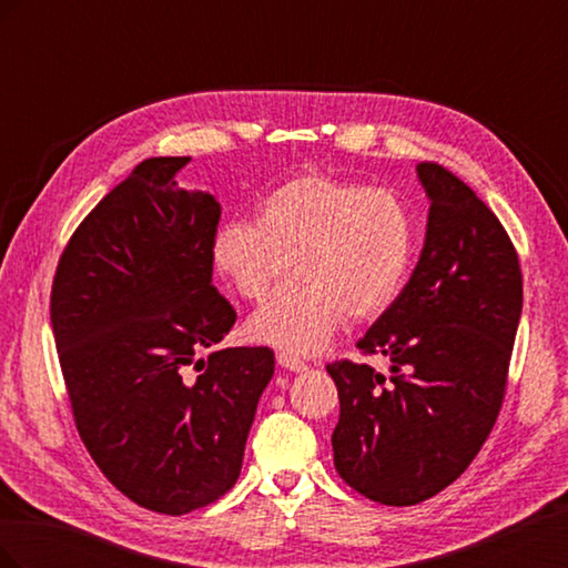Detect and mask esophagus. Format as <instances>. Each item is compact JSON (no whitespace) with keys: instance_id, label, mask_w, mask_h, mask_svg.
I'll return each instance as SVG.
<instances>
[{"instance_id":"esophagus-1","label":"esophagus","mask_w":568,"mask_h":568,"mask_svg":"<svg viewBox=\"0 0 568 568\" xmlns=\"http://www.w3.org/2000/svg\"><path fill=\"white\" fill-rule=\"evenodd\" d=\"M277 363H280V367H284L288 372H305L307 369V365L303 363V359L296 357V355H291V353H280L277 355Z\"/></svg>"}]
</instances>
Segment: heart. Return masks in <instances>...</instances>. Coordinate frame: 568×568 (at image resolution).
Instances as JSON below:
<instances>
[{
    "label": "heart",
    "instance_id": "heart-1",
    "mask_svg": "<svg viewBox=\"0 0 568 568\" xmlns=\"http://www.w3.org/2000/svg\"><path fill=\"white\" fill-rule=\"evenodd\" d=\"M215 270L248 301H263L248 334L298 355H313L346 322H374L400 298L415 263V220L384 189L305 173L257 203L253 225H222L211 244Z\"/></svg>",
    "mask_w": 568,
    "mask_h": 568
}]
</instances>
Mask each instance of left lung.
<instances>
[{"label": "left lung", "mask_w": 568, "mask_h": 568, "mask_svg": "<svg viewBox=\"0 0 568 568\" xmlns=\"http://www.w3.org/2000/svg\"><path fill=\"white\" fill-rule=\"evenodd\" d=\"M417 178L432 201L419 263L357 341L388 357L390 374L326 365L341 400L336 471L390 507L428 500L478 455L503 407L524 303L519 255L495 213L438 163H419Z\"/></svg>", "instance_id": "left-lung-1"}]
</instances>
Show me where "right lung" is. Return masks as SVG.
Instances as JSON below:
<instances>
[{
    "label": "right lung",
    "mask_w": 568,
    "mask_h": 568,
    "mask_svg": "<svg viewBox=\"0 0 568 568\" xmlns=\"http://www.w3.org/2000/svg\"><path fill=\"white\" fill-rule=\"evenodd\" d=\"M189 161L136 165L80 222L51 286L84 448L132 503L173 517L236 484L274 374L270 348H215L236 313L213 286L220 203L175 182Z\"/></svg>",
    "instance_id": "obj_1"
}]
</instances>
